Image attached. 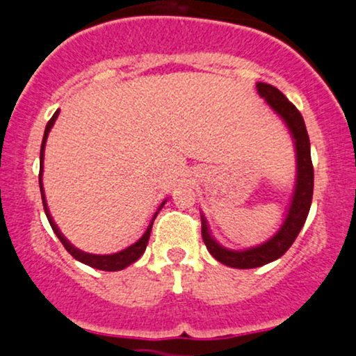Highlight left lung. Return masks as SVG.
<instances>
[{"label": "left lung", "mask_w": 356, "mask_h": 356, "mask_svg": "<svg viewBox=\"0 0 356 356\" xmlns=\"http://www.w3.org/2000/svg\"><path fill=\"white\" fill-rule=\"evenodd\" d=\"M257 93L268 102V105L284 120L286 127L291 132L293 140H295L296 149V186L293 192L291 204H289L288 214H286L284 222L281 224L280 231L268 239L266 243L259 244V246L243 249V251H232L220 244L211 236L209 227H207V220L201 216L202 220V239L206 248L219 263L226 264V266L238 268V269H251L259 268L264 264L276 261L291 248L295 239L300 234L301 227H303L306 218H308L309 207H312L313 199V162L312 152H309V137L306 132V125L303 117H301L300 110L291 104L283 93L280 92L273 85L257 81L256 83Z\"/></svg>", "instance_id": "obj_1"}]
</instances>
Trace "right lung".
Wrapping results in <instances>:
<instances>
[{
  "instance_id": "1",
  "label": "right lung",
  "mask_w": 356,
  "mask_h": 356,
  "mask_svg": "<svg viewBox=\"0 0 356 356\" xmlns=\"http://www.w3.org/2000/svg\"><path fill=\"white\" fill-rule=\"evenodd\" d=\"M56 117H58V110H56L55 113H53V117L50 118V122L47 124V129H44V136H43V140H42V150H40V191H42V201H43V207H44V214H47L48 218V222H50L53 232H55L56 236H58V239L61 241V244H63L65 249H67L70 254L75 257L76 261H80V263L87 264V266H92L95 269H102V271H120V269H124L127 266H130L132 263H136V261L144 254L145 248H147V243H149V238H150V231H152V224L155 218H157L159 211L162 209V206H164L165 201L159 206V209L155 211V214L152 216V219H150L149 226H147V229L144 234H142V238L137 241V243L130 244L129 248L122 249V251L118 252H113V254H88V252H83L80 251V249H76L73 246L72 243H68V239L65 238L63 234H61L58 226H56L55 222H53V218L50 214V211H48V206H47V199H44V192H43V184H42V175H43V159H44V144H47V138H48V134H50L53 124H55Z\"/></svg>"
}]
</instances>
